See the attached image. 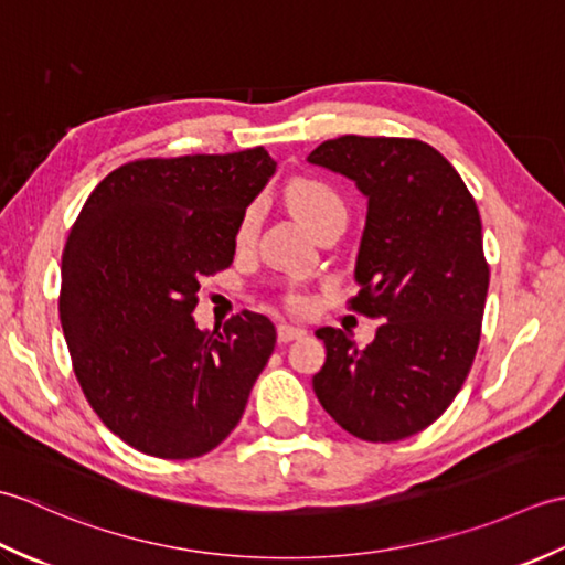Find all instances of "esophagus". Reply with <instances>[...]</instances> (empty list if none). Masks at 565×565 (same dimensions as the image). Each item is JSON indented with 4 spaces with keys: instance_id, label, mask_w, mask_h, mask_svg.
<instances>
[{
    "instance_id": "34e87169",
    "label": "esophagus",
    "mask_w": 565,
    "mask_h": 565,
    "mask_svg": "<svg viewBox=\"0 0 565 565\" xmlns=\"http://www.w3.org/2000/svg\"><path fill=\"white\" fill-rule=\"evenodd\" d=\"M306 334L303 328H294V326H286V322H281L279 328H276V338H279V342H291V340H301Z\"/></svg>"
}]
</instances>
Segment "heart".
Instances as JSON below:
<instances>
[{
	"instance_id": "b5f03b06",
	"label": "heart",
	"mask_w": 565,
	"mask_h": 565,
	"mask_svg": "<svg viewBox=\"0 0 565 565\" xmlns=\"http://www.w3.org/2000/svg\"><path fill=\"white\" fill-rule=\"evenodd\" d=\"M286 203L294 211V215L301 221L310 233H316L322 223H328L330 218H347V206L342 196L334 191L328 182L313 177H296L289 182L284 191ZM259 221H262V209L259 203H249V206L243 211L235 227V245L237 247H249L255 243L257 231H259ZM284 303L291 310L303 308V298L296 291H286L284 294Z\"/></svg>"
}]
</instances>
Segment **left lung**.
<instances>
[{"instance_id":"1","label":"left lung","mask_w":565,"mask_h":565,"mask_svg":"<svg viewBox=\"0 0 565 565\" xmlns=\"http://www.w3.org/2000/svg\"><path fill=\"white\" fill-rule=\"evenodd\" d=\"M308 162L350 177L369 199L350 308L383 320L364 350L342 330L316 332L328 356L313 391L359 439L413 437L451 405L481 342V215L451 162L423 140L342 136Z\"/></svg>"}]
</instances>
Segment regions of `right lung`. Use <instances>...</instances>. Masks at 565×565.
Returning a JSON list of instances; mask_svg holds the SVG:
<instances>
[{"mask_svg":"<svg viewBox=\"0 0 565 565\" xmlns=\"http://www.w3.org/2000/svg\"><path fill=\"white\" fill-rule=\"evenodd\" d=\"M276 162L264 148L148 158L104 177L63 252L60 322L94 413L130 447L196 459L231 435L276 344L252 310L199 330L203 276L233 264L235 227Z\"/></svg>","mask_w":565,"mask_h":565,"instance_id":"add662e5","label":"right lung"}]
</instances>
